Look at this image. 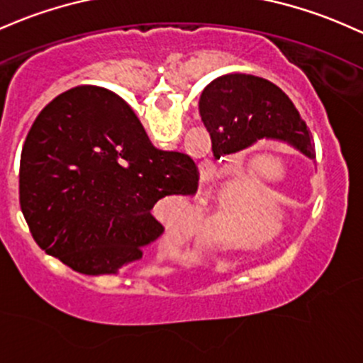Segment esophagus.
<instances>
[{
	"mask_svg": "<svg viewBox=\"0 0 363 363\" xmlns=\"http://www.w3.org/2000/svg\"><path fill=\"white\" fill-rule=\"evenodd\" d=\"M208 174H209L208 166H206V167H201V177H202V178H206V177H208Z\"/></svg>",
	"mask_w": 363,
	"mask_h": 363,
	"instance_id": "1",
	"label": "esophagus"
}]
</instances>
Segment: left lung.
Returning a JSON list of instances; mask_svg holds the SVG:
<instances>
[{
	"mask_svg": "<svg viewBox=\"0 0 363 363\" xmlns=\"http://www.w3.org/2000/svg\"><path fill=\"white\" fill-rule=\"evenodd\" d=\"M211 135L214 157L240 152L259 138L280 140L315 159L305 121L279 86L251 74H225L211 81L199 100Z\"/></svg>",
	"mask_w": 363,
	"mask_h": 363,
	"instance_id": "obj_1",
	"label": "left lung"
}]
</instances>
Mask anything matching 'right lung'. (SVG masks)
Here are the masks:
<instances>
[{
	"instance_id": "1",
	"label": "right lung",
	"mask_w": 363,
	"mask_h": 363,
	"mask_svg": "<svg viewBox=\"0 0 363 363\" xmlns=\"http://www.w3.org/2000/svg\"><path fill=\"white\" fill-rule=\"evenodd\" d=\"M18 177L38 245L74 272L102 275L142 258L164 232L155 202L196 194L199 171L186 154L155 149L121 96L84 84L40 112Z\"/></svg>"
}]
</instances>
